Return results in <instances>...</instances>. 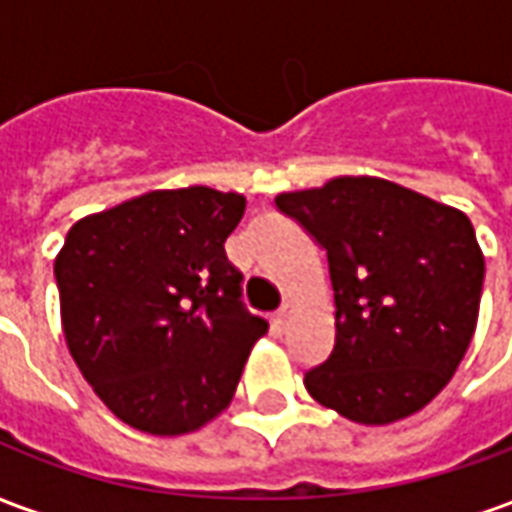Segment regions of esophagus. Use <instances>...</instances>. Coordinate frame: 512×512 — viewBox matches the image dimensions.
Wrapping results in <instances>:
<instances>
[{
	"label": "esophagus",
	"instance_id": "34e87169",
	"mask_svg": "<svg viewBox=\"0 0 512 512\" xmlns=\"http://www.w3.org/2000/svg\"><path fill=\"white\" fill-rule=\"evenodd\" d=\"M288 321H290V301H285V304L274 312V329H277V332H285V329H288Z\"/></svg>",
	"mask_w": 512,
	"mask_h": 512
}]
</instances>
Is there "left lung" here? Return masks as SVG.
Wrapping results in <instances>:
<instances>
[{
    "mask_svg": "<svg viewBox=\"0 0 512 512\" xmlns=\"http://www.w3.org/2000/svg\"><path fill=\"white\" fill-rule=\"evenodd\" d=\"M274 202L326 249L332 277L334 348L307 392L359 425L428 406L477 329L485 260L469 216L370 175Z\"/></svg>",
    "mask_w": 512,
    "mask_h": 512,
    "instance_id": "left-lung-1",
    "label": "left lung"
}]
</instances>
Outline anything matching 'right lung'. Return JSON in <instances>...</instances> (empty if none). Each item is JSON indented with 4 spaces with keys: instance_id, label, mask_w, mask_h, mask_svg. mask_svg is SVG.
I'll use <instances>...</instances> for the list:
<instances>
[{
    "instance_id": "add662e5",
    "label": "right lung",
    "mask_w": 512,
    "mask_h": 512,
    "mask_svg": "<svg viewBox=\"0 0 512 512\" xmlns=\"http://www.w3.org/2000/svg\"><path fill=\"white\" fill-rule=\"evenodd\" d=\"M246 197L158 189L73 224L54 277L65 343L104 406L153 436L200 430L230 406L268 323L241 304L224 241Z\"/></svg>"
}]
</instances>
